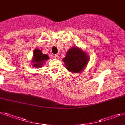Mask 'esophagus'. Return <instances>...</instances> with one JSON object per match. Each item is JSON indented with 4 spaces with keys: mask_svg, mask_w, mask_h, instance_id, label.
I'll return each mask as SVG.
<instances>
[{
    "mask_svg": "<svg viewBox=\"0 0 125 125\" xmlns=\"http://www.w3.org/2000/svg\"><path fill=\"white\" fill-rule=\"evenodd\" d=\"M54 58L55 59H58V58H59V56H58V54H54Z\"/></svg>",
    "mask_w": 125,
    "mask_h": 125,
    "instance_id": "esophagus-1",
    "label": "esophagus"
}]
</instances>
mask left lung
I'll use <instances>...</instances> for the list:
<instances>
[{
    "label": "left lung",
    "instance_id": "left-lung-1",
    "mask_svg": "<svg viewBox=\"0 0 125 125\" xmlns=\"http://www.w3.org/2000/svg\"><path fill=\"white\" fill-rule=\"evenodd\" d=\"M63 61L68 71L77 74L84 70L89 62V56L81 48L73 46L67 51Z\"/></svg>",
    "mask_w": 125,
    "mask_h": 125
}]
</instances>
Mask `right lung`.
<instances>
[{
	"label": "right lung",
	"instance_id": "1",
	"mask_svg": "<svg viewBox=\"0 0 125 125\" xmlns=\"http://www.w3.org/2000/svg\"><path fill=\"white\" fill-rule=\"evenodd\" d=\"M49 59V56L46 54H43L39 49H35L33 53V57L31 60L32 66L35 68H41L43 66L46 61Z\"/></svg>",
	"mask_w": 125,
	"mask_h": 125
}]
</instances>
